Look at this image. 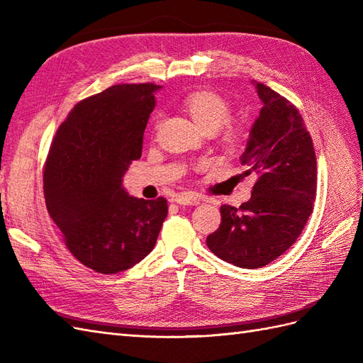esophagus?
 Returning a JSON list of instances; mask_svg holds the SVG:
<instances>
[{
	"mask_svg": "<svg viewBox=\"0 0 363 363\" xmlns=\"http://www.w3.org/2000/svg\"><path fill=\"white\" fill-rule=\"evenodd\" d=\"M173 202L181 203V206H198L201 202V196L194 193H182V194H178V196L173 199Z\"/></svg>",
	"mask_w": 363,
	"mask_h": 363,
	"instance_id": "obj_1",
	"label": "esophagus"
}]
</instances>
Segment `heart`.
<instances>
[{"instance_id": "obj_1", "label": "heart", "mask_w": 363, "mask_h": 363, "mask_svg": "<svg viewBox=\"0 0 363 363\" xmlns=\"http://www.w3.org/2000/svg\"><path fill=\"white\" fill-rule=\"evenodd\" d=\"M184 106L202 130L224 125L230 116V107L219 95L207 90L193 91L185 98Z\"/></svg>"}]
</instances>
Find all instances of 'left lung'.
Segmentation results:
<instances>
[{
  "mask_svg": "<svg viewBox=\"0 0 363 363\" xmlns=\"http://www.w3.org/2000/svg\"><path fill=\"white\" fill-rule=\"evenodd\" d=\"M262 102L240 164L256 178L239 208L220 207L222 222L207 245L222 261L261 268L284 255L313 213L318 167L311 136L290 101L252 81Z\"/></svg>",
  "mask_w": 363,
  "mask_h": 363,
  "instance_id": "8db88e82",
  "label": "left lung"
}]
</instances>
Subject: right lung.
I'll return each instance as SVG.
<instances>
[{"instance_id":"1","label":"right lung","mask_w":363,"mask_h":363,"mask_svg":"<svg viewBox=\"0 0 363 363\" xmlns=\"http://www.w3.org/2000/svg\"><path fill=\"white\" fill-rule=\"evenodd\" d=\"M161 86L118 84L72 108L53 138L44 169L50 218L78 261L102 274L128 270L152 252L167 201L130 196L123 178L143 152Z\"/></svg>"}]
</instances>
